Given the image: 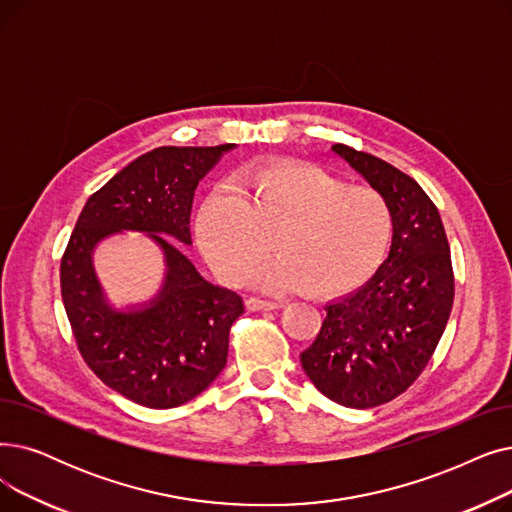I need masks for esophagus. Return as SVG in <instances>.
Masks as SVG:
<instances>
[{
  "instance_id": "34e87169",
  "label": "esophagus",
  "mask_w": 512,
  "mask_h": 512,
  "mask_svg": "<svg viewBox=\"0 0 512 512\" xmlns=\"http://www.w3.org/2000/svg\"><path fill=\"white\" fill-rule=\"evenodd\" d=\"M281 304L279 302H273V300H260V298H250L248 300V308L258 312V310H275L279 308Z\"/></svg>"
}]
</instances>
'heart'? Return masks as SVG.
<instances>
[{
    "label": "heart",
    "mask_w": 512,
    "mask_h": 512,
    "mask_svg": "<svg viewBox=\"0 0 512 512\" xmlns=\"http://www.w3.org/2000/svg\"><path fill=\"white\" fill-rule=\"evenodd\" d=\"M198 243L225 281L246 279L269 254L279 260L254 281L266 289L337 296L367 281L392 239V210L373 187L348 185L298 162L239 168L196 214Z\"/></svg>",
    "instance_id": "1"
}]
</instances>
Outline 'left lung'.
<instances>
[{"label":"left lung","mask_w":512,"mask_h":512,"mask_svg":"<svg viewBox=\"0 0 512 512\" xmlns=\"http://www.w3.org/2000/svg\"><path fill=\"white\" fill-rule=\"evenodd\" d=\"M331 152L377 189L392 210V246L377 273L325 304L302 369L323 396L348 408L394 400L423 373L446 329L454 275L440 212L421 185L367 152Z\"/></svg>","instance_id":"left-lung-1"}]
</instances>
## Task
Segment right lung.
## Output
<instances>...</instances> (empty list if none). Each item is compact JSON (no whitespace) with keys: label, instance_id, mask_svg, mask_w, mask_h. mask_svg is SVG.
I'll return each instance as SVG.
<instances>
[{"label":"right lung","instance_id":"obj_1","mask_svg":"<svg viewBox=\"0 0 512 512\" xmlns=\"http://www.w3.org/2000/svg\"><path fill=\"white\" fill-rule=\"evenodd\" d=\"M235 143L214 148L164 145L135 158L87 200L60 264L62 302L89 369L135 404L175 408L227 364L229 329L243 314L235 291L210 283L181 246H191L198 183ZM123 230L148 234L165 256V279L148 303L109 304L92 252Z\"/></svg>","mask_w":512,"mask_h":512}]
</instances>
